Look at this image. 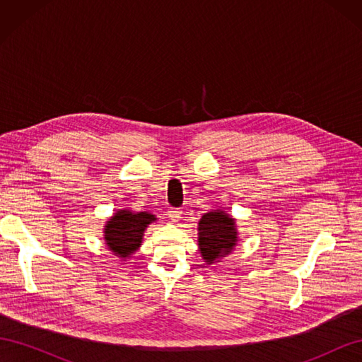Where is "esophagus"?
<instances>
[{"label":"esophagus","instance_id":"1","mask_svg":"<svg viewBox=\"0 0 362 362\" xmlns=\"http://www.w3.org/2000/svg\"><path fill=\"white\" fill-rule=\"evenodd\" d=\"M181 214H182L181 208H175V206H172L170 210L168 211V216H169V218H170L172 222H178L180 218H181Z\"/></svg>","mask_w":362,"mask_h":362}]
</instances>
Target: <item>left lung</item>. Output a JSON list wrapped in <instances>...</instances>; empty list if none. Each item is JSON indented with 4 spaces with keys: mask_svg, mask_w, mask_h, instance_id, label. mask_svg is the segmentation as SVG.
<instances>
[{
    "mask_svg": "<svg viewBox=\"0 0 362 362\" xmlns=\"http://www.w3.org/2000/svg\"><path fill=\"white\" fill-rule=\"evenodd\" d=\"M235 222L223 211L206 213L199 222V249L204 259L211 264L235 246Z\"/></svg>",
    "mask_w": 362,
    "mask_h": 362,
    "instance_id": "8db88e82",
    "label": "left lung"
}]
</instances>
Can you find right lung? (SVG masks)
Returning <instances> with one entry per match:
<instances>
[{
  "mask_svg": "<svg viewBox=\"0 0 362 362\" xmlns=\"http://www.w3.org/2000/svg\"><path fill=\"white\" fill-rule=\"evenodd\" d=\"M152 221H156V217L148 213L117 211L105 226L107 246L120 258L128 257L140 246L145 228Z\"/></svg>",
  "mask_w": 362,
  "mask_h": 362,
  "instance_id": "add662e5",
  "label": "right lung"
}]
</instances>
